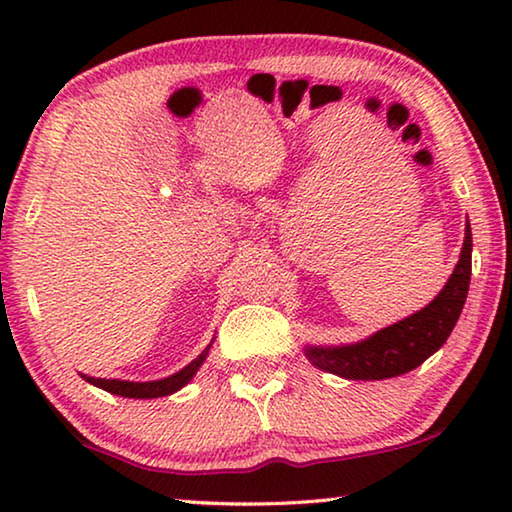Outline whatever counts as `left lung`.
Here are the masks:
<instances>
[{
  "instance_id": "8db88e82",
  "label": "left lung",
  "mask_w": 512,
  "mask_h": 512,
  "mask_svg": "<svg viewBox=\"0 0 512 512\" xmlns=\"http://www.w3.org/2000/svg\"><path fill=\"white\" fill-rule=\"evenodd\" d=\"M472 275V228L465 223L461 259L449 280L427 307L388 325L368 339L348 345H307L316 368L343 379H391L404 375L443 348L461 316Z\"/></svg>"
}]
</instances>
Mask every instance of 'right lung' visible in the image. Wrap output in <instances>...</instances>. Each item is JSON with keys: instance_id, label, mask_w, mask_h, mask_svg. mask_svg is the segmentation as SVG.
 Here are the masks:
<instances>
[{"instance_id": "obj_1", "label": "right lung", "mask_w": 512, "mask_h": 512, "mask_svg": "<svg viewBox=\"0 0 512 512\" xmlns=\"http://www.w3.org/2000/svg\"><path fill=\"white\" fill-rule=\"evenodd\" d=\"M212 343H214V339H212ZM212 343L207 345V348L201 354H198V357L192 363H187L183 370L173 372V375L164 377V379L126 381V379H101V377H88V375H81V377L88 381V384L103 388V391H108L112 395H119V397H135V400H153V397H167L171 393L180 391V388L187 386L189 381L194 379L198 368L203 366L207 354H210Z\"/></svg>"}]
</instances>
